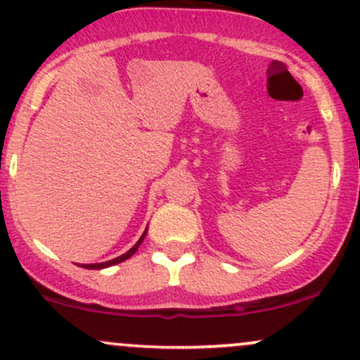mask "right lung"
Returning <instances> with one entry per match:
<instances>
[{"label": "right lung", "instance_id": "obj_1", "mask_svg": "<svg viewBox=\"0 0 360 360\" xmlns=\"http://www.w3.org/2000/svg\"><path fill=\"white\" fill-rule=\"evenodd\" d=\"M146 233H147V230H146V232L142 233V237L139 238V242L135 243V245L131 247L130 250L125 252V254L120 255V257H117V259H111V260H106V262H100V264H82L81 267H84V269H105V267H110V266H115V264L123 262V260H127L128 257H131V255H134L135 252H137V249L140 247V243H142L143 238H146Z\"/></svg>", "mask_w": 360, "mask_h": 360}]
</instances>
